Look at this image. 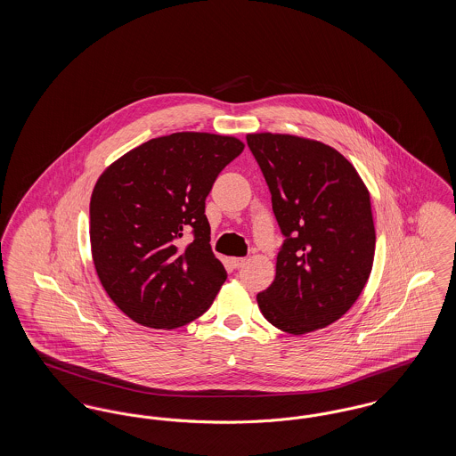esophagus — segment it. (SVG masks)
<instances>
[{
    "mask_svg": "<svg viewBox=\"0 0 456 456\" xmlns=\"http://www.w3.org/2000/svg\"><path fill=\"white\" fill-rule=\"evenodd\" d=\"M246 258H240V256H236V258H231V265H232V268H240V266H244L246 265Z\"/></svg>",
    "mask_w": 456,
    "mask_h": 456,
    "instance_id": "obj_1",
    "label": "esophagus"
}]
</instances>
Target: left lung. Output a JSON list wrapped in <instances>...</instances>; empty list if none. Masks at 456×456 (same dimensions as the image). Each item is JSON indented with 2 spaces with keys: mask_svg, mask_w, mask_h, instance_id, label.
Here are the masks:
<instances>
[{
  "mask_svg": "<svg viewBox=\"0 0 456 456\" xmlns=\"http://www.w3.org/2000/svg\"><path fill=\"white\" fill-rule=\"evenodd\" d=\"M282 231L277 273L256 296L279 330L304 335L340 320L361 296L374 260L370 198L347 159L294 134L246 136Z\"/></svg>",
  "mask_w": 456,
  "mask_h": 456,
  "instance_id": "obj_1",
  "label": "left lung"
}]
</instances>
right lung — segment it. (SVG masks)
Instances as JSON below:
<instances>
[{
    "mask_svg": "<svg viewBox=\"0 0 456 456\" xmlns=\"http://www.w3.org/2000/svg\"><path fill=\"white\" fill-rule=\"evenodd\" d=\"M234 136L183 131L112 162L90 198V246L99 281L128 318L179 328L201 316L227 279L210 246L205 200L242 152ZM191 230L194 240L180 238Z\"/></svg>",
    "mask_w": 456,
    "mask_h": 456,
    "instance_id": "add662e5",
    "label": "right lung"
}]
</instances>
